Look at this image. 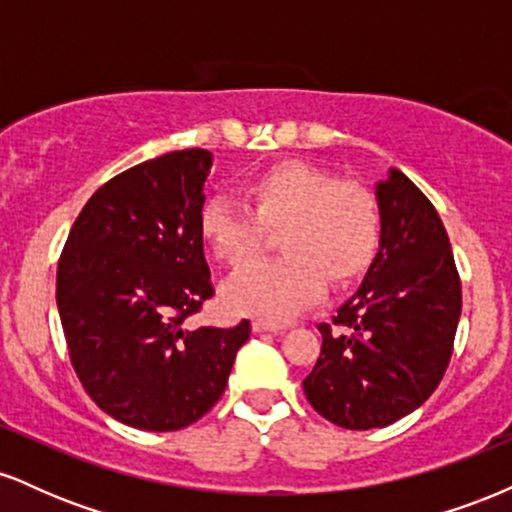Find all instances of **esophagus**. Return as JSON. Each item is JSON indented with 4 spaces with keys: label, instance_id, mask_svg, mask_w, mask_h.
I'll list each match as a JSON object with an SVG mask.
<instances>
[{
    "label": "esophagus",
    "instance_id": "34e87169",
    "mask_svg": "<svg viewBox=\"0 0 512 512\" xmlns=\"http://www.w3.org/2000/svg\"><path fill=\"white\" fill-rule=\"evenodd\" d=\"M252 330L255 332H284L286 325H279V322H267V320H255L252 322Z\"/></svg>",
    "mask_w": 512,
    "mask_h": 512
}]
</instances>
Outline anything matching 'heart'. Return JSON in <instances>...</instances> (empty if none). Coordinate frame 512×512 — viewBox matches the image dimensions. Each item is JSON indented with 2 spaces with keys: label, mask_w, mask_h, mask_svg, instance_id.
I'll return each mask as SVG.
<instances>
[{
  "label": "heart",
  "mask_w": 512,
  "mask_h": 512,
  "mask_svg": "<svg viewBox=\"0 0 512 512\" xmlns=\"http://www.w3.org/2000/svg\"><path fill=\"white\" fill-rule=\"evenodd\" d=\"M248 207L211 197L199 209V233L216 260L243 267L262 250L267 231H281L284 257L255 262L223 286L238 315L286 322L325 296V279L344 286L361 276L380 248V207L366 185L330 170L289 161L252 175Z\"/></svg>",
  "instance_id": "b5f03b06"
}]
</instances>
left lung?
I'll list each match as a JSON object with an SVG mask.
<instances>
[{
  "instance_id": "1",
  "label": "left lung",
  "mask_w": 512,
  "mask_h": 512,
  "mask_svg": "<svg viewBox=\"0 0 512 512\" xmlns=\"http://www.w3.org/2000/svg\"><path fill=\"white\" fill-rule=\"evenodd\" d=\"M380 250L330 325L303 380L317 414L368 431L395 424L433 395L452 356L462 284L443 221L402 170L375 185Z\"/></svg>"
}]
</instances>
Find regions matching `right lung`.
<instances>
[{"instance_id":"add662e5","label":"right lung","mask_w":512,"mask_h":512,"mask_svg":"<svg viewBox=\"0 0 512 512\" xmlns=\"http://www.w3.org/2000/svg\"><path fill=\"white\" fill-rule=\"evenodd\" d=\"M207 149L170 151L115 175L76 216L57 310L88 397L120 424L178 431L219 402L250 322L190 327L214 296L199 209Z\"/></svg>"}]
</instances>
